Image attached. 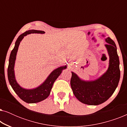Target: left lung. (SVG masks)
Listing matches in <instances>:
<instances>
[{"mask_svg":"<svg viewBox=\"0 0 127 127\" xmlns=\"http://www.w3.org/2000/svg\"><path fill=\"white\" fill-rule=\"evenodd\" d=\"M105 44L109 55V66L105 73L94 81H85L72 72L70 86L79 101L88 105H100L113 95L120 78L119 58L114 41L108 37Z\"/></svg>","mask_w":127,"mask_h":127,"instance_id":"8db88e82","label":"left lung"}]
</instances>
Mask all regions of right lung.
<instances>
[{
	"instance_id": "add662e5",
	"label": "right lung",
	"mask_w": 127,
	"mask_h": 127,
	"mask_svg": "<svg viewBox=\"0 0 127 127\" xmlns=\"http://www.w3.org/2000/svg\"><path fill=\"white\" fill-rule=\"evenodd\" d=\"M44 33L45 32L42 31L37 30H29L26 31L24 33L19 36L15 43V46L10 54L9 58V64L7 69L8 79L10 84L13 88L14 91L17 94V95L24 102L28 103H37L44 100L49 96L51 88L53 87L54 83L58 77V76L61 74L63 69L66 68V66L58 67L51 72V73L48 76L46 81L40 85L37 88L32 90H26L21 87L18 83H17L15 79L14 67L15 61L16 58V55L18 51V46L20 45V41L22 40L24 36L30 33Z\"/></svg>"
}]
</instances>
